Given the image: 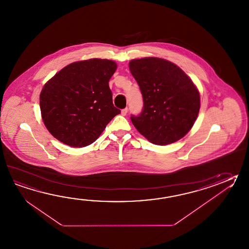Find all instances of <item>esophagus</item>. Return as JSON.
<instances>
[{"label":"esophagus","instance_id":"1","mask_svg":"<svg viewBox=\"0 0 249 249\" xmlns=\"http://www.w3.org/2000/svg\"><path fill=\"white\" fill-rule=\"evenodd\" d=\"M127 107H126V108H124V109H122V114L123 115V116H125V115H127Z\"/></svg>","mask_w":249,"mask_h":249}]
</instances>
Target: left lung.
<instances>
[{
    "label": "left lung",
    "instance_id": "left-lung-1",
    "mask_svg": "<svg viewBox=\"0 0 249 249\" xmlns=\"http://www.w3.org/2000/svg\"><path fill=\"white\" fill-rule=\"evenodd\" d=\"M142 96V112L133 125L150 142L166 145L184 137L198 117L200 99L192 80L171 62L144 57L129 62Z\"/></svg>",
    "mask_w": 249,
    "mask_h": 249
}]
</instances>
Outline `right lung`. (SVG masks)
Segmentation results:
<instances>
[{
    "mask_svg": "<svg viewBox=\"0 0 249 249\" xmlns=\"http://www.w3.org/2000/svg\"><path fill=\"white\" fill-rule=\"evenodd\" d=\"M115 62L93 58L63 68L46 83L40 96L42 121L53 137L72 147L95 142L112 118L109 81Z\"/></svg>",
    "mask_w": 249,
    "mask_h": 249,
    "instance_id": "1",
    "label": "right lung"
}]
</instances>
